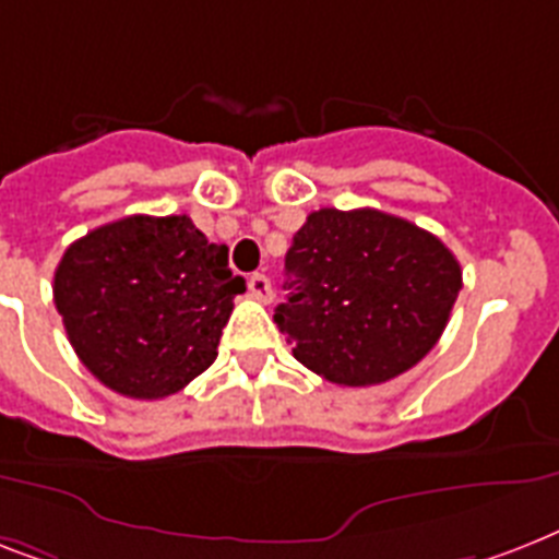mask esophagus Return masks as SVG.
<instances>
[{"mask_svg": "<svg viewBox=\"0 0 559 559\" xmlns=\"http://www.w3.org/2000/svg\"><path fill=\"white\" fill-rule=\"evenodd\" d=\"M247 289L255 301H264V304L272 301V284L264 272H252V275L247 278Z\"/></svg>", "mask_w": 559, "mask_h": 559, "instance_id": "34e87169", "label": "esophagus"}]
</instances>
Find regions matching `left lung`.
Returning <instances> with one entry per match:
<instances>
[{"label": "left lung", "instance_id": "1", "mask_svg": "<svg viewBox=\"0 0 559 559\" xmlns=\"http://www.w3.org/2000/svg\"><path fill=\"white\" fill-rule=\"evenodd\" d=\"M275 324L293 356L342 388L396 379L433 350L462 270L437 235L379 209H319L287 252Z\"/></svg>", "mask_w": 559, "mask_h": 559}]
</instances>
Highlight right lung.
I'll return each instance as SVG.
<instances>
[{"label": "right lung", "instance_id": "obj_1", "mask_svg": "<svg viewBox=\"0 0 559 559\" xmlns=\"http://www.w3.org/2000/svg\"><path fill=\"white\" fill-rule=\"evenodd\" d=\"M243 278L192 217L131 215L74 240L53 272L68 342L120 396L166 399L217 356Z\"/></svg>", "mask_w": 559, "mask_h": 559}]
</instances>
